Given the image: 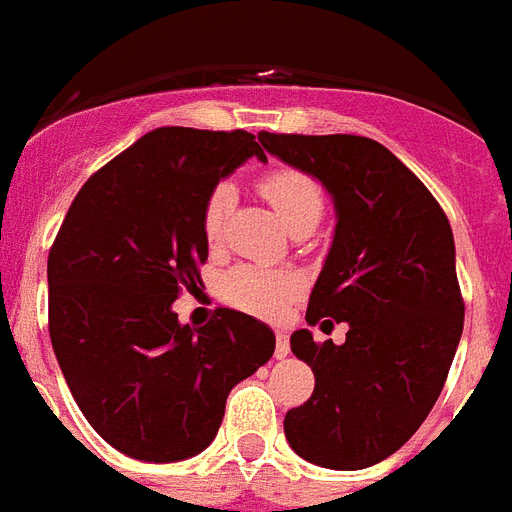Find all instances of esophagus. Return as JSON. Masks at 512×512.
Masks as SVG:
<instances>
[{
	"label": "esophagus",
	"mask_w": 512,
	"mask_h": 512,
	"mask_svg": "<svg viewBox=\"0 0 512 512\" xmlns=\"http://www.w3.org/2000/svg\"><path fill=\"white\" fill-rule=\"evenodd\" d=\"M277 346H275V357L285 359L290 354V343H288V333L285 330H277Z\"/></svg>",
	"instance_id": "1"
}]
</instances>
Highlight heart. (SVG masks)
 I'll return each mask as SVG.
<instances>
[{"instance_id":"1","label":"heart","mask_w":512,"mask_h":512,"mask_svg":"<svg viewBox=\"0 0 512 512\" xmlns=\"http://www.w3.org/2000/svg\"><path fill=\"white\" fill-rule=\"evenodd\" d=\"M259 192L269 206L275 208L280 222L288 230L301 224H317L325 211V192L320 182L306 171L293 166H277L259 177ZM235 203V187L230 182H216L208 190L200 208V230L208 243H216L222 235L224 219ZM301 290V277L293 272H275L261 267H235L222 280V296L232 306L259 317H275L288 301Z\"/></svg>"}]
</instances>
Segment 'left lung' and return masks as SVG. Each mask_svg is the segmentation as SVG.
<instances>
[{"instance_id": "left-lung-1", "label": "left lung", "mask_w": 512, "mask_h": 512, "mask_svg": "<svg viewBox=\"0 0 512 512\" xmlns=\"http://www.w3.org/2000/svg\"><path fill=\"white\" fill-rule=\"evenodd\" d=\"M264 150L320 179L335 203V235L306 322H346V343L290 349L314 372V394L285 415L296 455L322 468L386 460L439 399L463 335L455 237L428 187L380 142L357 134H269Z\"/></svg>"}]
</instances>
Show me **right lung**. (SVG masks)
<instances>
[{"instance_id": "1", "label": "right lung", "mask_w": 512, "mask_h": 512, "mask_svg": "<svg viewBox=\"0 0 512 512\" xmlns=\"http://www.w3.org/2000/svg\"><path fill=\"white\" fill-rule=\"evenodd\" d=\"M251 155L243 129L161 126L87 179L49 248V338L94 431L145 463H177L214 441L232 388L267 365L275 333L235 309L208 325L171 304L198 288L208 190Z\"/></svg>"}]
</instances>
